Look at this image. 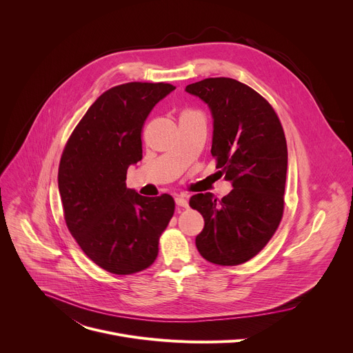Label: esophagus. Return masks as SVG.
I'll return each instance as SVG.
<instances>
[{
	"instance_id": "1",
	"label": "esophagus",
	"mask_w": 353,
	"mask_h": 353,
	"mask_svg": "<svg viewBox=\"0 0 353 353\" xmlns=\"http://www.w3.org/2000/svg\"><path fill=\"white\" fill-rule=\"evenodd\" d=\"M176 204L179 207H181V208H187L188 207V201L183 195H179V196H176Z\"/></svg>"
}]
</instances>
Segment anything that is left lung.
<instances>
[{"label": "left lung", "mask_w": 353, "mask_h": 353, "mask_svg": "<svg viewBox=\"0 0 353 353\" xmlns=\"http://www.w3.org/2000/svg\"><path fill=\"white\" fill-rule=\"evenodd\" d=\"M214 117L211 154L233 190L222 199L195 194L190 207L204 218L195 244L207 261L240 265L257 256L283 215L288 148L282 124L267 100L232 78L185 86Z\"/></svg>", "instance_id": "1"}]
</instances>
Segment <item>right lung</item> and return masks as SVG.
I'll list each match as a JSON object with an SVG mask.
<instances>
[{
  "instance_id": "add662e5",
  "label": "right lung",
  "mask_w": 353,
  "mask_h": 353,
  "mask_svg": "<svg viewBox=\"0 0 353 353\" xmlns=\"http://www.w3.org/2000/svg\"><path fill=\"white\" fill-rule=\"evenodd\" d=\"M174 89L165 82L110 88L88 109L63 150L59 190L67 228L108 272L130 275L152 265L174 214L172 195L142 196L125 185L128 166L142 159L148 114Z\"/></svg>"
}]
</instances>
